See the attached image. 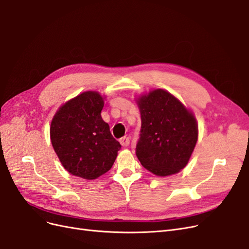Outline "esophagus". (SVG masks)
Masks as SVG:
<instances>
[{
  "mask_svg": "<svg viewBox=\"0 0 249 249\" xmlns=\"http://www.w3.org/2000/svg\"><path fill=\"white\" fill-rule=\"evenodd\" d=\"M120 143H121L123 147H128V146H129V143H130L129 138H127V136H124V138L120 139Z\"/></svg>",
  "mask_w": 249,
  "mask_h": 249,
  "instance_id": "1",
  "label": "esophagus"
}]
</instances>
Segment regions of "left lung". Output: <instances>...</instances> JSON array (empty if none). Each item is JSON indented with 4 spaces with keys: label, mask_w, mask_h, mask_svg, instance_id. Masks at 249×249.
<instances>
[{
    "label": "left lung",
    "mask_w": 249,
    "mask_h": 249,
    "mask_svg": "<svg viewBox=\"0 0 249 249\" xmlns=\"http://www.w3.org/2000/svg\"><path fill=\"white\" fill-rule=\"evenodd\" d=\"M142 127L135 154L142 165L157 176L185 167L197 141L196 121L168 92L151 91L138 100Z\"/></svg>",
    "instance_id": "1"
}]
</instances>
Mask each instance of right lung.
I'll return each mask as SVG.
<instances>
[{"label": "right lung", "mask_w": 249, "mask_h": 249, "mask_svg": "<svg viewBox=\"0 0 249 249\" xmlns=\"http://www.w3.org/2000/svg\"><path fill=\"white\" fill-rule=\"evenodd\" d=\"M99 93L85 92L59 108L51 125L53 150L65 170L93 180L113 166L121 145L101 118Z\"/></svg>", "instance_id": "add662e5"}]
</instances>
